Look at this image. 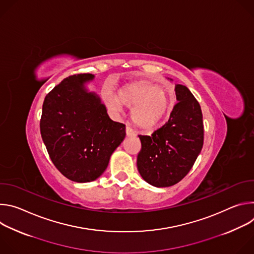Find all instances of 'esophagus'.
Instances as JSON below:
<instances>
[{
  "mask_svg": "<svg viewBox=\"0 0 254 254\" xmlns=\"http://www.w3.org/2000/svg\"><path fill=\"white\" fill-rule=\"evenodd\" d=\"M126 132H127V135H135V131L128 125L126 127Z\"/></svg>",
  "mask_w": 254,
  "mask_h": 254,
  "instance_id": "34e87169",
  "label": "esophagus"
}]
</instances>
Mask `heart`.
<instances>
[{
	"instance_id": "b5f03b06",
	"label": "heart",
	"mask_w": 254,
	"mask_h": 254,
	"mask_svg": "<svg viewBox=\"0 0 254 254\" xmlns=\"http://www.w3.org/2000/svg\"><path fill=\"white\" fill-rule=\"evenodd\" d=\"M122 102L133 106L132 120L142 128L151 129L158 126L166 117L170 108V99L156 85L147 82L128 84L119 91ZM113 93H106V103L117 114L122 113V103Z\"/></svg>"
}]
</instances>
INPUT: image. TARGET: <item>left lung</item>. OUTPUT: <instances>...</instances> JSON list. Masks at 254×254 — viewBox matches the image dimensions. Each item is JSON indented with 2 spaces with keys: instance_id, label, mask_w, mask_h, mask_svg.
Returning <instances> with one entry per match:
<instances>
[{
  "instance_id": "left-lung-1",
  "label": "left lung",
  "mask_w": 254,
  "mask_h": 254,
  "mask_svg": "<svg viewBox=\"0 0 254 254\" xmlns=\"http://www.w3.org/2000/svg\"><path fill=\"white\" fill-rule=\"evenodd\" d=\"M169 121L151 135L138 137L141 149L136 166L142 179L155 187H170L192 169L204 142L201 106L192 92L177 84Z\"/></svg>"
}]
</instances>
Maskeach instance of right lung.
Listing matches in <instances>:
<instances>
[{
  "label": "right lung",
  "instance_id": "add662e5",
  "mask_svg": "<svg viewBox=\"0 0 254 254\" xmlns=\"http://www.w3.org/2000/svg\"><path fill=\"white\" fill-rule=\"evenodd\" d=\"M90 73L64 78L45 97L40 131L58 171L77 183L96 180L126 136V126L108 117L100 98L84 88Z\"/></svg>",
  "mask_w": 254,
  "mask_h": 254
}]
</instances>
